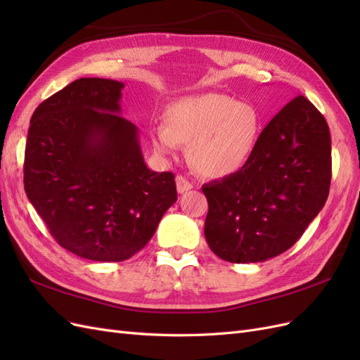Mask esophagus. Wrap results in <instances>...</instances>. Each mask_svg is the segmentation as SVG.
I'll return each mask as SVG.
<instances>
[{
	"label": "esophagus",
	"instance_id": "1",
	"mask_svg": "<svg viewBox=\"0 0 360 360\" xmlns=\"http://www.w3.org/2000/svg\"><path fill=\"white\" fill-rule=\"evenodd\" d=\"M176 184H177V192L179 193H184V192H188L193 188V184L184 176H177L176 177Z\"/></svg>",
	"mask_w": 360,
	"mask_h": 360
}]
</instances>
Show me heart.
<instances>
[{
  "label": "heart",
  "mask_w": 360,
  "mask_h": 360,
  "mask_svg": "<svg viewBox=\"0 0 360 360\" xmlns=\"http://www.w3.org/2000/svg\"><path fill=\"white\" fill-rule=\"evenodd\" d=\"M261 134L255 108L219 93L183 97L167 111V123L150 130L160 156L177 155L189 146V158L207 177H226L240 171L254 155Z\"/></svg>",
  "instance_id": "obj_1"
}]
</instances>
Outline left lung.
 Wrapping results in <instances>:
<instances>
[{
  "label": "left lung",
  "mask_w": 360,
  "mask_h": 360,
  "mask_svg": "<svg viewBox=\"0 0 360 360\" xmlns=\"http://www.w3.org/2000/svg\"><path fill=\"white\" fill-rule=\"evenodd\" d=\"M330 179L329 126L307 97H294L263 129L240 171L202 186L207 243L238 264L285 252L323 209Z\"/></svg>",
  "instance_id": "8db88e82"
}]
</instances>
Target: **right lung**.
<instances>
[{
	"label": "right lung",
	"instance_id": "1",
	"mask_svg": "<svg viewBox=\"0 0 360 360\" xmlns=\"http://www.w3.org/2000/svg\"><path fill=\"white\" fill-rule=\"evenodd\" d=\"M123 86L76 79L36 108L28 129L27 197L61 248L93 261L139 252L177 201L174 174L147 168L136 126L117 115Z\"/></svg>",
	"mask_w": 360,
	"mask_h": 360
}]
</instances>
